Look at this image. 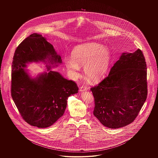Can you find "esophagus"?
<instances>
[{
	"mask_svg": "<svg viewBox=\"0 0 158 158\" xmlns=\"http://www.w3.org/2000/svg\"><path fill=\"white\" fill-rule=\"evenodd\" d=\"M88 90V88L86 87V86H82L80 88L79 91H80V92H83V91H86V90Z\"/></svg>",
	"mask_w": 158,
	"mask_h": 158,
	"instance_id": "esophagus-1",
	"label": "esophagus"
}]
</instances>
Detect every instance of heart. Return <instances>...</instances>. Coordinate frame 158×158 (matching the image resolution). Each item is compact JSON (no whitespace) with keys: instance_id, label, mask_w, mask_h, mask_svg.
<instances>
[{"instance_id":"obj_1","label":"heart","mask_w":158,"mask_h":158,"mask_svg":"<svg viewBox=\"0 0 158 158\" xmlns=\"http://www.w3.org/2000/svg\"><path fill=\"white\" fill-rule=\"evenodd\" d=\"M111 61L110 50L96 43H89L77 45L72 52V59L65 61L68 70L73 76L79 75L81 66H85L88 79L98 83L104 79Z\"/></svg>"}]
</instances>
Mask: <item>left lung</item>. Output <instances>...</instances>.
I'll list each match as a JSON object with an SVG mask.
<instances>
[{
  "mask_svg": "<svg viewBox=\"0 0 158 158\" xmlns=\"http://www.w3.org/2000/svg\"><path fill=\"white\" fill-rule=\"evenodd\" d=\"M94 115L106 127L118 128L133 122L147 98V67L142 52L122 53L110 73L90 88Z\"/></svg>",
  "mask_w": 158,
  "mask_h": 158,
  "instance_id": "obj_1",
  "label": "left lung"
}]
</instances>
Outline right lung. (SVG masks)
I'll list each match as a JSON object with an SVG mask.
<instances>
[{
  "label": "right lung",
  "mask_w": 158,
  "mask_h": 158,
  "mask_svg": "<svg viewBox=\"0 0 158 158\" xmlns=\"http://www.w3.org/2000/svg\"><path fill=\"white\" fill-rule=\"evenodd\" d=\"M43 61L49 72L31 78L24 70L28 62ZM61 63L53 45L41 35L26 38L15 50L12 65L11 96L23 119L31 126H52L64 113L69 96L78 92L77 84L57 72L49 70Z\"/></svg>",
  "instance_id": "obj_1"
}]
</instances>
